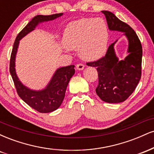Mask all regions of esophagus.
<instances>
[{
  "instance_id": "34e87169",
  "label": "esophagus",
  "mask_w": 154,
  "mask_h": 154,
  "mask_svg": "<svg viewBox=\"0 0 154 154\" xmlns=\"http://www.w3.org/2000/svg\"><path fill=\"white\" fill-rule=\"evenodd\" d=\"M76 68H77V70H82L85 68V65L82 64V63H78L76 66Z\"/></svg>"
}]
</instances>
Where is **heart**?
<instances>
[{
    "label": "heart",
    "mask_w": 154,
    "mask_h": 154,
    "mask_svg": "<svg viewBox=\"0 0 154 154\" xmlns=\"http://www.w3.org/2000/svg\"><path fill=\"white\" fill-rule=\"evenodd\" d=\"M109 32L100 18H82L68 24L63 32V43L69 49L78 48L85 61H93L103 57L107 48Z\"/></svg>",
    "instance_id": "1"
}]
</instances>
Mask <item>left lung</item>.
Wrapping results in <instances>:
<instances>
[{
  "instance_id": "left-lung-1",
  "label": "left lung",
  "mask_w": 154,
  "mask_h": 154,
  "mask_svg": "<svg viewBox=\"0 0 154 154\" xmlns=\"http://www.w3.org/2000/svg\"><path fill=\"white\" fill-rule=\"evenodd\" d=\"M109 29L124 32L128 40V55L119 61L114 51V42L109 45L105 56L88 66L97 67L98 85L97 95L103 101L117 103L125 101L133 93L141 77L142 45L135 32L126 23L122 22L113 13L103 11Z\"/></svg>"
}]
</instances>
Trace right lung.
Here are the masks:
<instances>
[{"instance_id": "obj_1", "label": "right lung", "mask_w": 154, "mask_h": 154, "mask_svg": "<svg viewBox=\"0 0 154 154\" xmlns=\"http://www.w3.org/2000/svg\"><path fill=\"white\" fill-rule=\"evenodd\" d=\"M62 15L63 13L35 16L17 36L11 55L9 70L19 96L27 105L40 113L52 112L61 105L68 83L75 72V66L70 65L59 68L55 72L46 87L43 90L35 91L24 85L17 77L15 69L16 55L21 39L34 30L40 23L54 20Z\"/></svg>"}]
</instances>
